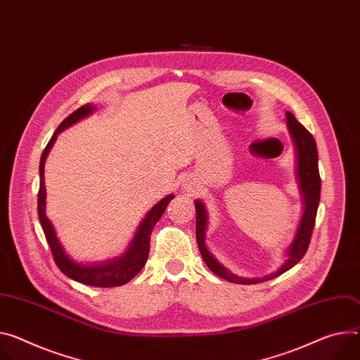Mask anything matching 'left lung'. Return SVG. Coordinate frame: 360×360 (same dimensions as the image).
Instances as JSON below:
<instances>
[{
  "instance_id": "left-lung-1",
  "label": "left lung",
  "mask_w": 360,
  "mask_h": 360,
  "mask_svg": "<svg viewBox=\"0 0 360 360\" xmlns=\"http://www.w3.org/2000/svg\"><path fill=\"white\" fill-rule=\"evenodd\" d=\"M287 123L288 129L291 132L292 141L296 143V150H297V176L302 188V193L304 198V212L299 225V230L296 237H294L288 251H287V261L284 266L276 271L271 276H267L264 278H244L238 277L233 273L228 271L224 266H221L218 261L212 257V254L207 250L205 247V230H207V211L202 202L195 201V208H197V243L201 251V255L205 261V264L208 269L219 276L221 278H225L230 283H237V284H257L261 281H267L274 277L281 276L291 267L296 266L299 261L304 257L311 234H313V228L316 222V214H317V207L320 201V188H321V181H320V174H319V156H317V145L313 138V135L309 132V130L296 120L292 113L287 112Z\"/></svg>"
}]
</instances>
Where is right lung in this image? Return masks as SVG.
Wrapping results in <instances>:
<instances>
[{"instance_id": "right-lung-1", "label": "right lung", "mask_w": 360, "mask_h": 360, "mask_svg": "<svg viewBox=\"0 0 360 360\" xmlns=\"http://www.w3.org/2000/svg\"><path fill=\"white\" fill-rule=\"evenodd\" d=\"M94 110V106L91 105H84L79 109H76L73 113H70L66 119H64L60 126L56 129V132L53 134L51 139L49 141L47 146L44 148L40 159V189H39V200H37V211H39V218L43 226V231L46 236V240L50 245L54 263L57 267L61 270L63 274H66L75 281L93 285V287H119L126 284L127 281L132 280L146 264V259L149 255V248H150V234L153 226L156 222L160 219V217L165 212L168 204L175 198L174 195H168L167 198H163L156 204L146 218L142 221L139 230L130 244L129 250L123 257L110 261V263L102 264V266H82L72 261L68 254L64 252L63 247L60 245L54 228L50 222V219L46 217V185H44V162L49 155V150L51 149L57 135L61 132L63 129L69 127L70 124L76 123L77 120L89 116Z\"/></svg>"}]
</instances>
